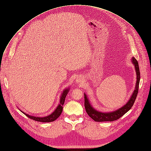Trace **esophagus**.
I'll use <instances>...</instances> for the list:
<instances>
[{"label": "esophagus", "instance_id": "obj_1", "mask_svg": "<svg viewBox=\"0 0 151 151\" xmlns=\"http://www.w3.org/2000/svg\"><path fill=\"white\" fill-rule=\"evenodd\" d=\"M81 82H83V78H81V77H78L77 78H76V83H81Z\"/></svg>", "mask_w": 151, "mask_h": 151}]
</instances>
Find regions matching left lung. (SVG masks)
Segmentation results:
<instances>
[{
  "mask_svg": "<svg viewBox=\"0 0 151 151\" xmlns=\"http://www.w3.org/2000/svg\"><path fill=\"white\" fill-rule=\"evenodd\" d=\"M132 62L136 70L137 73V83L135 88L133 92L132 96H131L130 99H129V101L127 104L124 105L121 108H119L118 109L114 111L109 112V113H102L97 111L96 109L93 108L92 105H91L90 102L87 97L86 94L84 93V106L86 111V113L88 114L96 122H105V121H116L118 119L121 117L124 116L127 112L132 108V106L134 104V102L136 100L137 97L138 92V88H139V84L140 80V72H139V68L138 61L134 58H132Z\"/></svg>",
  "mask_w": 151,
  "mask_h": 151,
  "instance_id": "1",
  "label": "left lung"
}]
</instances>
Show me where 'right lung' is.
<instances>
[{"mask_svg":"<svg viewBox=\"0 0 151 151\" xmlns=\"http://www.w3.org/2000/svg\"><path fill=\"white\" fill-rule=\"evenodd\" d=\"M70 91L69 88L65 89L63 90V92L62 93V95L60 96V104L58 106V107L56 108L54 110V111L53 113H52L51 114L46 116L45 117H36V116H32L29 115L25 113H24L23 111H21L23 114H24L27 117H28L29 118L31 119L34 120L35 121H38V122H53L55 120H56L60 116V115L61 114L62 112V109H63V105L64 104V101H65V97L67 96V93H68Z\"/></svg>","mask_w":151,"mask_h":151,"instance_id":"right-lung-1","label":"right lung"}]
</instances>
